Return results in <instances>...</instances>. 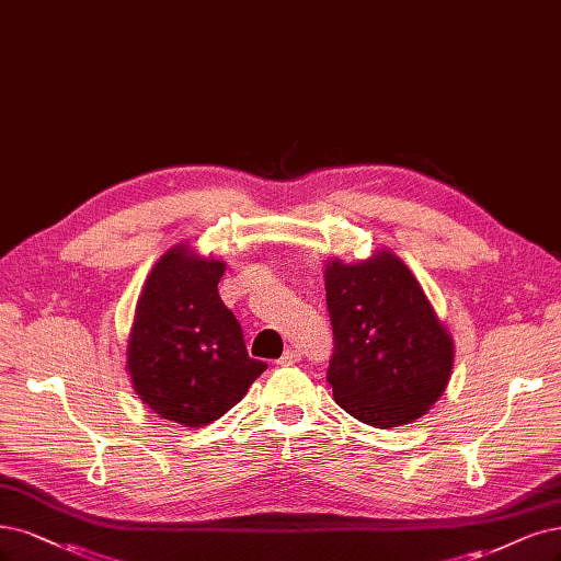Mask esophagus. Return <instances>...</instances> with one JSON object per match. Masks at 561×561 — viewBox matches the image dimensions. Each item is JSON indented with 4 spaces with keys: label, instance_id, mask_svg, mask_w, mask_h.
<instances>
[{
    "label": "esophagus",
    "instance_id": "34e87169",
    "mask_svg": "<svg viewBox=\"0 0 561 561\" xmlns=\"http://www.w3.org/2000/svg\"><path fill=\"white\" fill-rule=\"evenodd\" d=\"M297 362H301V353H299V351H293V347H289V351H285L283 357H280L276 364H280V366H293V364H297Z\"/></svg>",
    "mask_w": 561,
    "mask_h": 561
}]
</instances>
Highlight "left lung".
<instances>
[{
  "label": "left lung",
  "mask_w": 561,
  "mask_h": 561,
  "mask_svg": "<svg viewBox=\"0 0 561 561\" xmlns=\"http://www.w3.org/2000/svg\"><path fill=\"white\" fill-rule=\"evenodd\" d=\"M324 289L336 403L376 430L422 417L448 388L455 343L411 268L390 250L351 264L332 257Z\"/></svg>",
  "instance_id": "obj_1"
}]
</instances>
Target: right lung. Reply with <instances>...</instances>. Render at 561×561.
<instances>
[{"label":"right lung","mask_w":561,"mask_h":561,"mask_svg":"<svg viewBox=\"0 0 561 561\" xmlns=\"http://www.w3.org/2000/svg\"><path fill=\"white\" fill-rule=\"evenodd\" d=\"M227 264L187 241L150 268L127 339L131 388L152 413L204 427L237 405L266 369L248 357L241 324L222 304Z\"/></svg>","instance_id":"add662e5"}]
</instances>
